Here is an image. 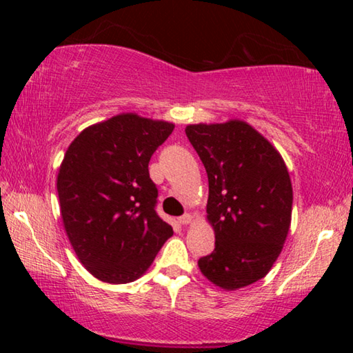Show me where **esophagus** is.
<instances>
[{
    "instance_id": "esophagus-1",
    "label": "esophagus",
    "mask_w": 353,
    "mask_h": 353,
    "mask_svg": "<svg viewBox=\"0 0 353 353\" xmlns=\"http://www.w3.org/2000/svg\"><path fill=\"white\" fill-rule=\"evenodd\" d=\"M179 223H181V224H190V223H193V214H191V213H185L183 216L179 218Z\"/></svg>"
}]
</instances>
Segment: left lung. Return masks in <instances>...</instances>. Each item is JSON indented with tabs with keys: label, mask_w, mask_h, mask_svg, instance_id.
<instances>
[{
	"label": "left lung",
	"mask_w": 353,
	"mask_h": 353,
	"mask_svg": "<svg viewBox=\"0 0 353 353\" xmlns=\"http://www.w3.org/2000/svg\"><path fill=\"white\" fill-rule=\"evenodd\" d=\"M208 176L207 223L214 250L198 266L208 282L235 291L271 271L288 236L292 185L282 155L240 118L185 128Z\"/></svg>",
	"instance_id": "left-lung-1"
}]
</instances>
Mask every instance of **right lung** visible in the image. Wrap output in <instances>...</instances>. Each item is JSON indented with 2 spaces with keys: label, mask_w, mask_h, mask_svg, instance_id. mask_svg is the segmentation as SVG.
I'll list each match as a JSON object with an SVG mask.
<instances>
[{
  "label": "right lung",
  "mask_w": 353,
  "mask_h": 353,
  "mask_svg": "<svg viewBox=\"0 0 353 353\" xmlns=\"http://www.w3.org/2000/svg\"><path fill=\"white\" fill-rule=\"evenodd\" d=\"M174 123L124 112L71 141L57 172L63 229L85 270L101 282L140 279L172 227L155 213L151 155Z\"/></svg>",
  "instance_id": "right-lung-1"
}]
</instances>
